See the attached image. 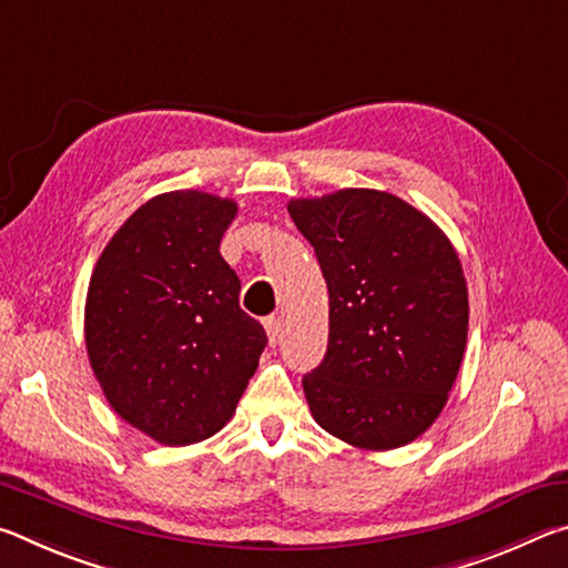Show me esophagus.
<instances>
[{"label":"esophagus","instance_id":"34e87169","mask_svg":"<svg viewBox=\"0 0 568 568\" xmlns=\"http://www.w3.org/2000/svg\"><path fill=\"white\" fill-rule=\"evenodd\" d=\"M265 331H267V341H271V345H275L281 341V318H275V315L265 318Z\"/></svg>","mask_w":568,"mask_h":568}]
</instances>
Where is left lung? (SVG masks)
Masks as SVG:
<instances>
[{"instance_id": "obj_1", "label": "left lung", "mask_w": 568, "mask_h": 568, "mask_svg": "<svg viewBox=\"0 0 568 568\" xmlns=\"http://www.w3.org/2000/svg\"><path fill=\"white\" fill-rule=\"evenodd\" d=\"M328 283V351L303 390L331 436L365 450L416 440L454 388L468 291L450 240L390 192L348 187L287 203Z\"/></svg>"}]
</instances>
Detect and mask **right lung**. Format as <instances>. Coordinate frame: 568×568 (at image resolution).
<instances>
[{"label": "right lung", "mask_w": 568, "mask_h": 568, "mask_svg": "<svg viewBox=\"0 0 568 568\" xmlns=\"http://www.w3.org/2000/svg\"><path fill=\"white\" fill-rule=\"evenodd\" d=\"M237 215L227 197L175 190L148 200L102 250L84 303V343L104 398L165 446L215 436L267 345L220 255Z\"/></svg>", "instance_id": "add662e5"}]
</instances>
